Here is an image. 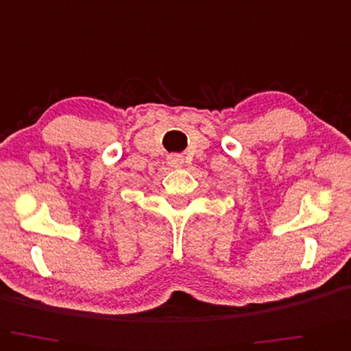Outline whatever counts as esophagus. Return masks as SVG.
<instances>
[{"label": "esophagus", "mask_w": 351, "mask_h": 351, "mask_svg": "<svg viewBox=\"0 0 351 351\" xmlns=\"http://www.w3.org/2000/svg\"><path fill=\"white\" fill-rule=\"evenodd\" d=\"M167 160H168V165H170V167L178 168V167L183 165V158H181L180 155H168Z\"/></svg>", "instance_id": "1"}]
</instances>
